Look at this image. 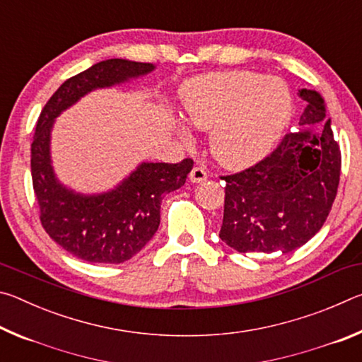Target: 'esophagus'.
Wrapping results in <instances>:
<instances>
[{"mask_svg":"<svg viewBox=\"0 0 362 362\" xmlns=\"http://www.w3.org/2000/svg\"><path fill=\"white\" fill-rule=\"evenodd\" d=\"M207 179V173L204 168L201 166H196L192 169V173H189V180H192L193 183H201L204 182Z\"/></svg>","mask_w":362,"mask_h":362,"instance_id":"obj_1","label":"esophagus"}]
</instances>
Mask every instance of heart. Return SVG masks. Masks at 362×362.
<instances>
[{"label":"heart","instance_id":"obj_1","mask_svg":"<svg viewBox=\"0 0 362 362\" xmlns=\"http://www.w3.org/2000/svg\"><path fill=\"white\" fill-rule=\"evenodd\" d=\"M185 113L189 124L211 131L214 158L225 168L243 169L265 158L289 126L292 95L284 81L254 71H220L187 86ZM189 142L192 132L179 126Z\"/></svg>","mask_w":362,"mask_h":362}]
</instances>
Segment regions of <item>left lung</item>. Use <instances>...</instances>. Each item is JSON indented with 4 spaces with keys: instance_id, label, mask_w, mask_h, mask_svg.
Listing matches in <instances>:
<instances>
[{
    "instance_id": "8db88e82",
    "label": "left lung",
    "mask_w": 362,
    "mask_h": 362,
    "mask_svg": "<svg viewBox=\"0 0 362 362\" xmlns=\"http://www.w3.org/2000/svg\"><path fill=\"white\" fill-rule=\"evenodd\" d=\"M298 97L306 102L300 131L286 134L255 166L222 177L218 236L238 252H292L321 230L332 209L341 168L339 144L321 94L302 88Z\"/></svg>"
}]
</instances>
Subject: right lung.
<instances>
[{"label": "right lung", "mask_w": 362, "mask_h": 362, "mask_svg": "<svg viewBox=\"0 0 362 362\" xmlns=\"http://www.w3.org/2000/svg\"><path fill=\"white\" fill-rule=\"evenodd\" d=\"M153 64L108 59L60 86L42 108L32 144V180L41 225L66 252L90 263H122L145 247L159 226L164 193L180 188L192 159L177 164L140 163L115 188L79 193L64 185L52 168L51 136L57 116L95 89L148 75Z\"/></svg>", "instance_id": "right-lung-1"}]
</instances>
